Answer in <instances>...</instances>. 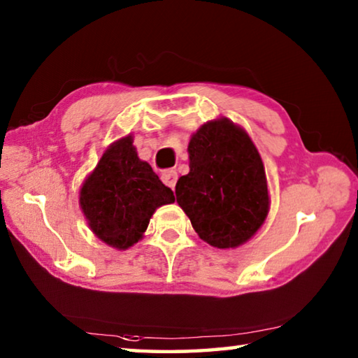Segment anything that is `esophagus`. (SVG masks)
I'll list each match as a JSON object with an SVG mask.
<instances>
[{"label": "esophagus", "instance_id": "34e87169", "mask_svg": "<svg viewBox=\"0 0 358 358\" xmlns=\"http://www.w3.org/2000/svg\"><path fill=\"white\" fill-rule=\"evenodd\" d=\"M161 178L164 183L170 186V188H175V183H177V180H178V173H177V170L169 169V170H164Z\"/></svg>", "mask_w": 358, "mask_h": 358}]
</instances>
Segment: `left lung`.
<instances>
[{
    "mask_svg": "<svg viewBox=\"0 0 358 358\" xmlns=\"http://www.w3.org/2000/svg\"><path fill=\"white\" fill-rule=\"evenodd\" d=\"M189 173L175 186L178 206L202 241L217 248L242 245L264 223L268 181L245 130L228 119L210 121L192 135Z\"/></svg>",
    "mask_w": 358,
    "mask_h": 358,
    "instance_id": "left-lung-1",
    "label": "left lung"
}]
</instances>
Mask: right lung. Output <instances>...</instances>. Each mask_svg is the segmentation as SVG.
<instances>
[{
  "label": "right lung",
  "mask_w": 358,
  "mask_h": 358,
  "mask_svg": "<svg viewBox=\"0 0 358 358\" xmlns=\"http://www.w3.org/2000/svg\"><path fill=\"white\" fill-rule=\"evenodd\" d=\"M132 143L129 135L103 152L79 197L94 234L119 250L141 239L157 207L175 201L173 191L140 161Z\"/></svg>",
  "instance_id": "1"
}]
</instances>
